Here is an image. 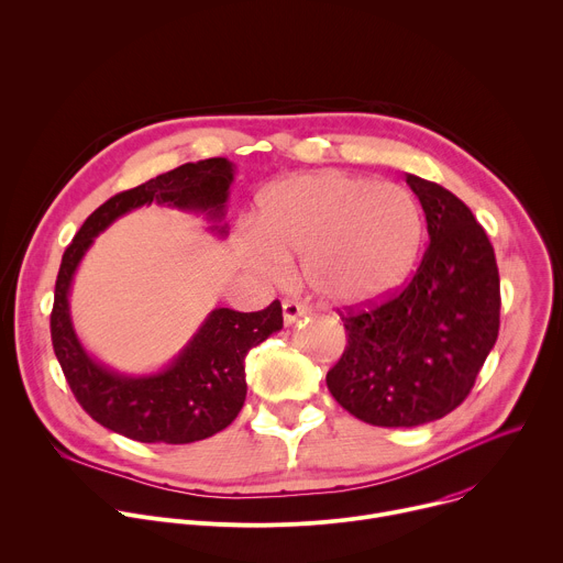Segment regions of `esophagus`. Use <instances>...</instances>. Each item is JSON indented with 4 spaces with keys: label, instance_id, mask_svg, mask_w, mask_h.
Returning <instances> with one entry per match:
<instances>
[{
    "label": "esophagus",
    "instance_id": "34e87169",
    "mask_svg": "<svg viewBox=\"0 0 563 563\" xmlns=\"http://www.w3.org/2000/svg\"><path fill=\"white\" fill-rule=\"evenodd\" d=\"M307 313H309V309H307L305 305L296 302V300H285V302H283V318H285V325H294L298 318H302V316H307Z\"/></svg>",
    "mask_w": 563,
    "mask_h": 563
}]
</instances>
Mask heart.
Masks as SVG:
<instances>
[{
    "mask_svg": "<svg viewBox=\"0 0 563 563\" xmlns=\"http://www.w3.org/2000/svg\"><path fill=\"white\" fill-rule=\"evenodd\" d=\"M421 238L423 213L406 187L316 172L280 180L258 196L245 258L274 276L285 256H300V274L316 296L358 305L406 283Z\"/></svg>",
    "mask_w": 563,
    "mask_h": 563,
    "instance_id": "1",
    "label": "heart"
}]
</instances>
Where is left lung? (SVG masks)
I'll return each mask as SVG.
<instances>
[{"instance_id": "1", "label": "left lung", "mask_w": 563, "mask_h": 563, "mask_svg": "<svg viewBox=\"0 0 563 563\" xmlns=\"http://www.w3.org/2000/svg\"><path fill=\"white\" fill-rule=\"evenodd\" d=\"M430 245L404 291L341 313L347 347L328 387L356 419L415 428L443 419L470 394L499 336V269L472 211L437 183L408 174Z\"/></svg>"}]
</instances>
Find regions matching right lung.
<instances>
[{
    "label": "right lung",
    "mask_w": 563,
    "mask_h": 563,
    "mask_svg": "<svg viewBox=\"0 0 563 563\" xmlns=\"http://www.w3.org/2000/svg\"><path fill=\"white\" fill-rule=\"evenodd\" d=\"M233 172L227 157H209L122 191L85 220L62 256L51 311L55 356L85 412L133 441L178 445L224 430L247 396L245 356L283 328V307L278 300L250 313L216 307L165 369L131 376L102 365L79 343L68 307L73 276L109 224L151 202L205 213L209 229L224 238L222 218Z\"/></svg>",
    "instance_id": "right-lung-1"
}]
</instances>
